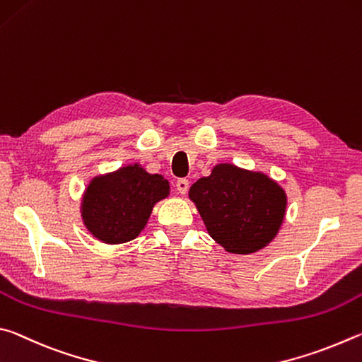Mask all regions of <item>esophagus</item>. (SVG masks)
Instances as JSON below:
<instances>
[{
    "label": "esophagus",
    "mask_w": 362,
    "mask_h": 362,
    "mask_svg": "<svg viewBox=\"0 0 362 362\" xmlns=\"http://www.w3.org/2000/svg\"><path fill=\"white\" fill-rule=\"evenodd\" d=\"M176 191L181 195H185L189 191V181L187 180H177L176 181Z\"/></svg>",
    "instance_id": "1"
}]
</instances>
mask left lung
Returning a JSON list of instances; mask_svg holds the SVG:
<instances>
[{
	"label": "left lung",
	"mask_w": 362,
	"mask_h": 362,
	"mask_svg": "<svg viewBox=\"0 0 362 362\" xmlns=\"http://www.w3.org/2000/svg\"><path fill=\"white\" fill-rule=\"evenodd\" d=\"M214 242L233 255H251L276 237L286 213L283 187L261 171L219 163L189 189Z\"/></svg>",
	"instance_id": "obj_1"
}]
</instances>
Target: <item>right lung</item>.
I'll return each mask as SVG.
<instances>
[{"mask_svg":"<svg viewBox=\"0 0 362 362\" xmlns=\"http://www.w3.org/2000/svg\"><path fill=\"white\" fill-rule=\"evenodd\" d=\"M170 185L162 175L127 165L95 176L82 197L81 216L100 242L119 245L136 238L158 200L168 197Z\"/></svg>","mask_w":362,"mask_h":362,"instance_id":"right-lung-1","label":"right lung"}]
</instances>
